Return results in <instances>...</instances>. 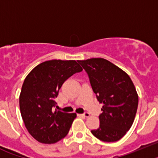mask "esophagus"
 <instances>
[{"label": "esophagus", "instance_id": "34e87169", "mask_svg": "<svg viewBox=\"0 0 158 158\" xmlns=\"http://www.w3.org/2000/svg\"><path fill=\"white\" fill-rule=\"evenodd\" d=\"M78 115H79V116H82V117H89L90 115H89V113L85 112V113H83V114H78Z\"/></svg>", "mask_w": 158, "mask_h": 158}]
</instances>
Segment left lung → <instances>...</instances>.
I'll list each match as a JSON object with an SVG mask.
<instances>
[{
  "instance_id": "obj_1",
  "label": "left lung",
  "mask_w": 158,
  "mask_h": 158,
  "mask_svg": "<svg viewBox=\"0 0 158 158\" xmlns=\"http://www.w3.org/2000/svg\"><path fill=\"white\" fill-rule=\"evenodd\" d=\"M87 73L98 101L104 104L99 115L100 127L91 131L103 142H116L131 127L136 115L139 96L130 77L104 58L78 61Z\"/></svg>"
}]
</instances>
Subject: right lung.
<instances>
[{
    "label": "right lung",
    "mask_w": 158,
    "mask_h": 158,
    "mask_svg": "<svg viewBox=\"0 0 158 158\" xmlns=\"http://www.w3.org/2000/svg\"><path fill=\"white\" fill-rule=\"evenodd\" d=\"M81 71L75 60H50L35 67L25 78L19 108L25 127L38 142L52 144L67 135L77 114L53 108L62 84Z\"/></svg>",
    "instance_id": "obj_1"
}]
</instances>
